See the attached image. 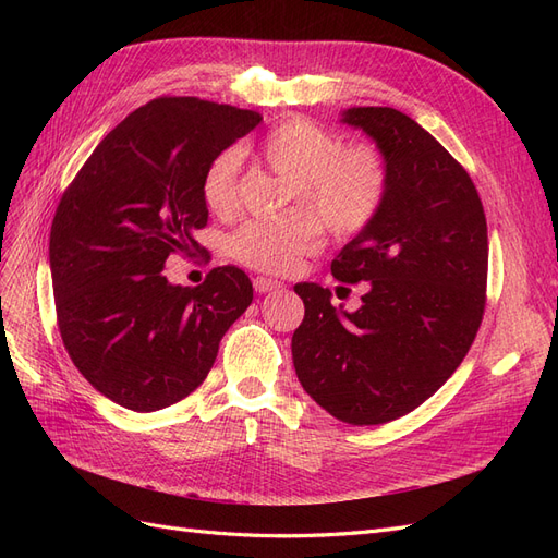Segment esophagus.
<instances>
[{
    "label": "esophagus",
    "mask_w": 558,
    "mask_h": 558,
    "mask_svg": "<svg viewBox=\"0 0 558 558\" xmlns=\"http://www.w3.org/2000/svg\"><path fill=\"white\" fill-rule=\"evenodd\" d=\"M253 289H256V293H269V291L281 289V281L269 279V277H256L253 279Z\"/></svg>",
    "instance_id": "34e87169"
}]
</instances>
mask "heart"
<instances>
[{
    "instance_id": "1",
    "label": "heart",
    "mask_w": 558,
    "mask_h": 558,
    "mask_svg": "<svg viewBox=\"0 0 558 558\" xmlns=\"http://www.w3.org/2000/svg\"><path fill=\"white\" fill-rule=\"evenodd\" d=\"M251 154L289 181L286 199L307 205L291 207L269 221H246L232 232L230 256L256 272H291L320 244L324 223L335 234H353L373 221L384 202L388 174L377 150L363 144L340 148L330 130L305 118L267 130L251 144ZM240 167L238 148L221 150L207 165L202 197L214 214L228 216L238 205Z\"/></svg>"
}]
</instances>
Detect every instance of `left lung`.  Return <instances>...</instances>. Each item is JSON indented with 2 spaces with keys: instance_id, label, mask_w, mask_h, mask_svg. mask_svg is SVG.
Here are the masks:
<instances>
[{
  "instance_id": "obj_1",
  "label": "left lung",
  "mask_w": 558,
  "mask_h": 558,
  "mask_svg": "<svg viewBox=\"0 0 558 558\" xmlns=\"http://www.w3.org/2000/svg\"><path fill=\"white\" fill-rule=\"evenodd\" d=\"M386 165L381 207L330 265L365 281L363 305L332 307L330 291L295 283L305 318L293 332L302 388L335 418L377 426L412 412L461 365L484 314L488 240L475 183L408 113L351 107Z\"/></svg>"
}]
</instances>
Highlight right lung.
<instances>
[{
	"label": "right lung",
	"instance_id": "right-lung-1",
	"mask_svg": "<svg viewBox=\"0 0 558 558\" xmlns=\"http://www.w3.org/2000/svg\"><path fill=\"white\" fill-rule=\"evenodd\" d=\"M263 121L197 97H160L97 144L50 226V277L66 353L99 393L156 412L205 381L218 342L253 300L240 267L205 283L165 277L207 226L202 177L214 156Z\"/></svg>",
	"mask_w": 558,
	"mask_h": 558
}]
</instances>
